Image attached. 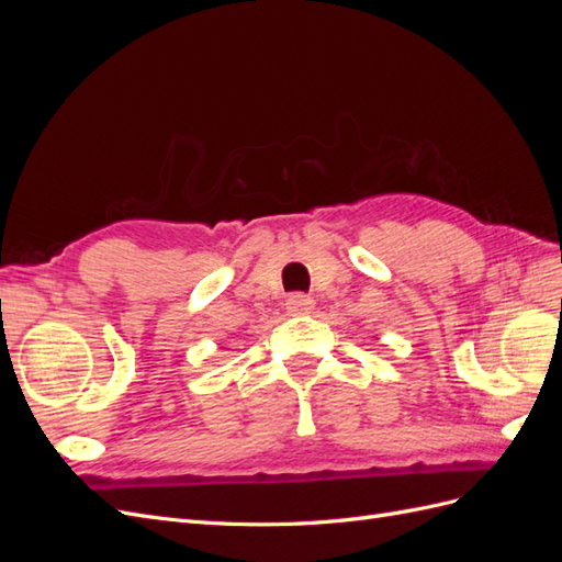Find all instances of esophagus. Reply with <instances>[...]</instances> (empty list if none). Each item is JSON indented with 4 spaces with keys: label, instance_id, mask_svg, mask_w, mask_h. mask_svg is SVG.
Segmentation results:
<instances>
[{
    "label": "esophagus",
    "instance_id": "34e87169",
    "mask_svg": "<svg viewBox=\"0 0 562 562\" xmlns=\"http://www.w3.org/2000/svg\"><path fill=\"white\" fill-rule=\"evenodd\" d=\"M312 307H314V300L310 295L293 293L291 297L285 300V310L291 314H307Z\"/></svg>",
    "mask_w": 562,
    "mask_h": 562
}]
</instances>
